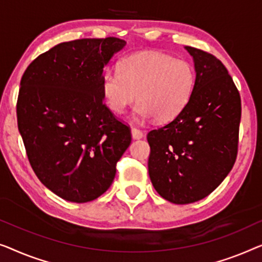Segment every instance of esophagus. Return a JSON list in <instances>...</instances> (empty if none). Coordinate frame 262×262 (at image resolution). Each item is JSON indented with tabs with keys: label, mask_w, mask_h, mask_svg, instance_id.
<instances>
[{
	"label": "esophagus",
	"mask_w": 262,
	"mask_h": 262,
	"mask_svg": "<svg viewBox=\"0 0 262 262\" xmlns=\"http://www.w3.org/2000/svg\"><path fill=\"white\" fill-rule=\"evenodd\" d=\"M132 136H133V139H141L143 136V133L141 129H139V128L133 127L132 128Z\"/></svg>",
	"instance_id": "obj_1"
}]
</instances>
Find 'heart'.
Segmentation results:
<instances>
[{"label": "heart", "mask_w": 262, "mask_h": 262, "mask_svg": "<svg viewBox=\"0 0 262 262\" xmlns=\"http://www.w3.org/2000/svg\"><path fill=\"white\" fill-rule=\"evenodd\" d=\"M194 82V70L189 61L159 52H142L122 59L119 71L106 72L101 89L105 104L115 114L126 113L138 97V119L154 116L165 122L185 108Z\"/></svg>", "instance_id": "b5f03b06"}]
</instances>
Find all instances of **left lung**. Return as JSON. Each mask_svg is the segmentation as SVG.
Here are the masks:
<instances>
[{"label":"left lung","instance_id":"1","mask_svg":"<svg viewBox=\"0 0 262 262\" xmlns=\"http://www.w3.org/2000/svg\"><path fill=\"white\" fill-rule=\"evenodd\" d=\"M196 82L189 103L172 121L150 130L148 173L154 189L174 204L209 196L237 157L241 97L226 66L213 54L186 46Z\"/></svg>","mask_w":262,"mask_h":262}]
</instances>
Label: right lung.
<instances>
[{
    "label": "right lung",
    "mask_w": 262,
    "mask_h": 262,
    "mask_svg": "<svg viewBox=\"0 0 262 262\" xmlns=\"http://www.w3.org/2000/svg\"><path fill=\"white\" fill-rule=\"evenodd\" d=\"M126 41L77 39L36 57L22 75L17 128L40 182L62 200L105 192L132 142L130 127L103 101L102 73Z\"/></svg>",
    "instance_id": "right-lung-1"
}]
</instances>
